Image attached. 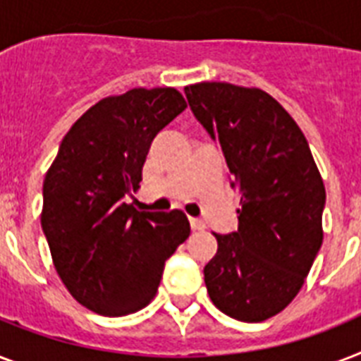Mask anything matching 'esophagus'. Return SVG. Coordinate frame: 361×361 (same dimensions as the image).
<instances>
[{
	"label": "esophagus",
	"mask_w": 361,
	"mask_h": 361,
	"mask_svg": "<svg viewBox=\"0 0 361 361\" xmlns=\"http://www.w3.org/2000/svg\"><path fill=\"white\" fill-rule=\"evenodd\" d=\"M189 223H191L192 231H204V228H206V225H204L202 221L195 219V217H191V219H189Z\"/></svg>",
	"instance_id": "obj_1"
}]
</instances>
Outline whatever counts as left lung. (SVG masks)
Wrapping results in <instances>:
<instances>
[{
  "label": "left lung",
  "mask_w": 361,
  "mask_h": 361,
  "mask_svg": "<svg viewBox=\"0 0 361 361\" xmlns=\"http://www.w3.org/2000/svg\"><path fill=\"white\" fill-rule=\"evenodd\" d=\"M185 97L241 195L238 231L215 234L206 288L225 314L262 322L296 298L319 255L324 183L302 129L266 92L200 82Z\"/></svg>",
  "instance_id": "1"
}]
</instances>
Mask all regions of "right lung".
Here are the masks:
<instances>
[{
  "label": "right lung",
  "instance_id": "obj_1",
  "mask_svg": "<svg viewBox=\"0 0 361 361\" xmlns=\"http://www.w3.org/2000/svg\"><path fill=\"white\" fill-rule=\"evenodd\" d=\"M187 109L174 87H136L93 104L59 144L42 183V232L76 302L103 317L140 311L189 238L185 214L136 212L153 138Z\"/></svg>",
  "mask_w": 361,
  "mask_h": 361
}]
</instances>
